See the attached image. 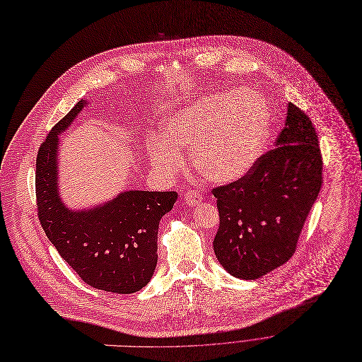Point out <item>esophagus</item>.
<instances>
[{"mask_svg": "<svg viewBox=\"0 0 362 362\" xmlns=\"http://www.w3.org/2000/svg\"><path fill=\"white\" fill-rule=\"evenodd\" d=\"M201 201H202V198H201V194H199L198 190H189V192L185 193V202L190 208L194 206L196 204H199Z\"/></svg>", "mask_w": 362, "mask_h": 362, "instance_id": "1", "label": "esophagus"}]
</instances>
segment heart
<instances>
[{"mask_svg": "<svg viewBox=\"0 0 362 362\" xmlns=\"http://www.w3.org/2000/svg\"><path fill=\"white\" fill-rule=\"evenodd\" d=\"M270 108L254 89L218 92L173 111L163 122L168 141L151 139L148 157L158 170L173 175L182 164L180 148L192 147L196 169L214 183L247 176L266 148Z\"/></svg>", "mask_w": 362, "mask_h": 362, "instance_id": "b5f03b06", "label": "heart"}]
</instances>
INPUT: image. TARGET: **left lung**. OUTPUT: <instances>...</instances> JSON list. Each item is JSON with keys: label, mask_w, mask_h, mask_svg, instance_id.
Masks as SVG:
<instances>
[{"label": "left lung", "mask_w": 362, "mask_h": 362, "mask_svg": "<svg viewBox=\"0 0 362 362\" xmlns=\"http://www.w3.org/2000/svg\"><path fill=\"white\" fill-rule=\"evenodd\" d=\"M322 170L315 127L288 104L276 147L243 179L212 189L219 212L214 251L229 274L255 280L291 258L319 194Z\"/></svg>", "instance_id": "8db88e82"}]
</instances>
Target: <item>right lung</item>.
Wrapping results in <instances>:
<instances>
[{
    "label": "right lung",
    "mask_w": 362,
    "mask_h": 362,
    "mask_svg": "<svg viewBox=\"0 0 362 362\" xmlns=\"http://www.w3.org/2000/svg\"><path fill=\"white\" fill-rule=\"evenodd\" d=\"M79 101L42 143L36 160L37 215L60 257L90 287L111 293H136L151 279L157 264V231L172 211L176 192L127 190L104 205L72 211L59 196V134L82 111Z\"/></svg>",
    "instance_id": "1"
}]
</instances>
